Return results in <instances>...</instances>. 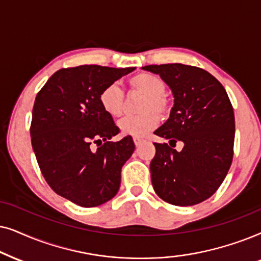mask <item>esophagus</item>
Returning a JSON list of instances; mask_svg holds the SVG:
<instances>
[{
  "instance_id": "obj_1",
  "label": "esophagus",
  "mask_w": 261,
  "mask_h": 261,
  "mask_svg": "<svg viewBox=\"0 0 261 261\" xmlns=\"http://www.w3.org/2000/svg\"><path fill=\"white\" fill-rule=\"evenodd\" d=\"M134 142H135V144H136V147H138V145H140L142 142H143V140H142V138H138V137H135L134 138Z\"/></svg>"
}]
</instances>
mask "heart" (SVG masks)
<instances>
[{"instance_id":"obj_1","label":"heart","mask_w":261,"mask_h":261,"mask_svg":"<svg viewBox=\"0 0 261 261\" xmlns=\"http://www.w3.org/2000/svg\"><path fill=\"white\" fill-rule=\"evenodd\" d=\"M128 86L133 92L143 95L137 116L125 117L118 123V127L124 135L142 137L159 124L160 117L169 111V100L165 94L166 83L158 75L141 72L128 80ZM100 103L109 116L117 118L124 110V93L116 83L105 87L100 93Z\"/></svg>"}]
</instances>
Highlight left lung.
<instances>
[{
  "label": "left lung",
  "mask_w": 261,
  "mask_h": 261,
  "mask_svg": "<svg viewBox=\"0 0 261 261\" xmlns=\"http://www.w3.org/2000/svg\"><path fill=\"white\" fill-rule=\"evenodd\" d=\"M172 89L174 106L155 135L169 140L154 143L151 182L167 203L191 206L216 192L234 155L235 118L224 87L204 69L180 63L145 65ZM178 140L184 148L171 147Z\"/></svg>",
  "instance_id": "left-lung-1"
}]
</instances>
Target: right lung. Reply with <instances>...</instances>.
<instances>
[{"instance_id": "obj_1", "label": "right lung", "mask_w": 261, "mask_h": 261, "mask_svg": "<svg viewBox=\"0 0 261 261\" xmlns=\"http://www.w3.org/2000/svg\"><path fill=\"white\" fill-rule=\"evenodd\" d=\"M134 70L101 65L60 69L34 100L30 131L41 174L56 193L80 206L101 205L119 190L121 167L135 143L131 136L111 141L119 127L99 96Z\"/></svg>"}]
</instances>
